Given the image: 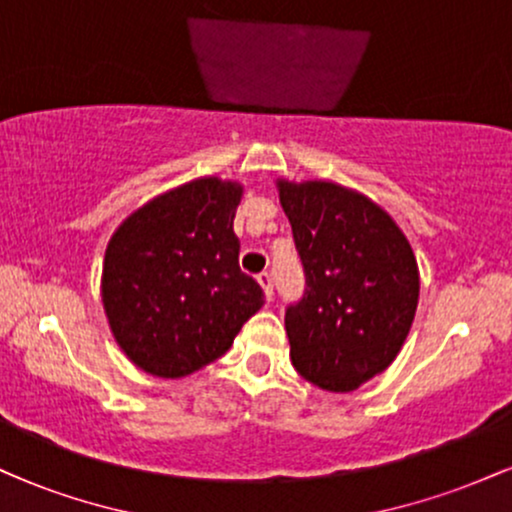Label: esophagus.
<instances>
[{
    "instance_id": "34e87169",
    "label": "esophagus",
    "mask_w": 512,
    "mask_h": 512,
    "mask_svg": "<svg viewBox=\"0 0 512 512\" xmlns=\"http://www.w3.org/2000/svg\"><path fill=\"white\" fill-rule=\"evenodd\" d=\"M257 284H260V286H262L264 296H267V298H272V293H274V284H272V274H269V272H260V274H257Z\"/></svg>"
}]
</instances>
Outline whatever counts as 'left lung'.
<instances>
[{
	"label": "left lung",
	"instance_id": "left-lung-1",
	"mask_svg": "<svg viewBox=\"0 0 512 512\" xmlns=\"http://www.w3.org/2000/svg\"><path fill=\"white\" fill-rule=\"evenodd\" d=\"M305 272L286 308L291 363L322 390L351 392L395 361L419 305V264L383 207L330 180H276Z\"/></svg>",
	"mask_w": 512,
	"mask_h": 512
}]
</instances>
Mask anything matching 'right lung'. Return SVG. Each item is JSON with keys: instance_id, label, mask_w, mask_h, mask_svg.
Instances as JSON below:
<instances>
[{"instance_id": "1", "label": "right lung", "mask_w": 512, "mask_h": 512, "mask_svg": "<svg viewBox=\"0 0 512 512\" xmlns=\"http://www.w3.org/2000/svg\"><path fill=\"white\" fill-rule=\"evenodd\" d=\"M243 185L197 178L117 226L101 296L125 356L156 378H182L226 354L264 293L240 272L233 219Z\"/></svg>"}]
</instances>
